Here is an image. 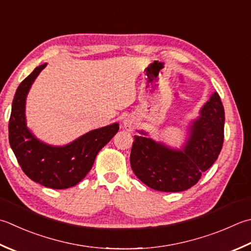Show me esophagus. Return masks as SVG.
<instances>
[{
  "mask_svg": "<svg viewBox=\"0 0 251 251\" xmlns=\"http://www.w3.org/2000/svg\"><path fill=\"white\" fill-rule=\"evenodd\" d=\"M123 124H124V127H125V128H126L127 130H128V131H132V130H134V129L136 128L137 122H136L134 116L127 115V116L125 117V119H124V121H123Z\"/></svg>",
  "mask_w": 251,
  "mask_h": 251,
  "instance_id": "obj_1",
  "label": "esophagus"
}]
</instances>
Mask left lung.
I'll list each match as a JSON object with an SVG mask.
<instances>
[{
    "instance_id": "1",
    "label": "left lung",
    "mask_w": 251,
    "mask_h": 251,
    "mask_svg": "<svg viewBox=\"0 0 251 251\" xmlns=\"http://www.w3.org/2000/svg\"><path fill=\"white\" fill-rule=\"evenodd\" d=\"M224 107L218 92L211 95L199 116L188 126V137L180 149L148 138L139 130L134 136L130 165L135 175L148 187L178 193L198 183L203 172L218 159L224 140Z\"/></svg>"
}]
</instances>
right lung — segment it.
I'll use <instances>...</instances> for the list:
<instances>
[{"mask_svg":"<svg viewBox=\"0 0 251 251\" xmlns=\"http://www.w3.org/2000/svg\"><path fill=\"white\" fill-rule=\"evenodd\" d=\"M47 63L21 82L15 93L8 123L9 145L24 173L42 186L66 189L77 185L91 170L99 151L119 131V123L93 129L65 146L44 144L27 127L26 99Z\"/></svg>","mask_w":251,"mask_h":251,"instance_id":"right-lung-1","label":"right lung"}]
</instances>
